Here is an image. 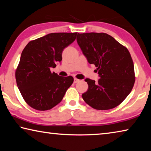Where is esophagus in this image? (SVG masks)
Here are the masks:
<instances>
[{
	"label": "esophagus",
	"mask_w": 151,
	"mask_h": 151,
	"mask_svg": "<svg viewBox=\"0 0 151 151\" xmlns=\"http://www.w3.org/2000/svg\"><path fill=\"white\" fill-rule=\"evenodd\" d=\"M79 81V80L78 79H77V78H74V83H78V82Z\"/></svg>",
	"instance_id": "esophagus-1"
}]
</instances>
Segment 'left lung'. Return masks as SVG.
<instances>
[{
    "label": "left lung",
    "mask_w": 151,
    "mask_h": 151,
    "mask_svg": "<svg viewBox=\"0 0 151 151\" xmlns=\"http://www.w3.org/2000/svg\"><path fill=\"white\" fill-rule=\"evenodd\" d=\"M76 40L101 77L98 83L85 79L88 88L82 94L83 100L96 110H109L119 105L131 92L135 81L129 51L106 33H78Z\"/></svg>",
    "instance_id": "obj_1"
}]
</instances>
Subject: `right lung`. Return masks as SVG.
I'll use <instances>...</instances> for the list:
<instances>
[{
    "mask_svg": "<svg viewBox=\"0 0 151 151\" xmlns=\"http://www.w3.org/2000/svg\"><path fill=\"white\" fill-rule=\"evenodd\" d=\"M77 32H55L31 40L22 50L15 77L25 102L38 111H47L63 100L73 76L51 73L62 60L65 48L75 41Z\"/></svg>",
    "mask_w": 151,
    "mask_h": 151,
    "instance_id": "right-lung-1",
    "label": "right lung"
}]
</instances>
